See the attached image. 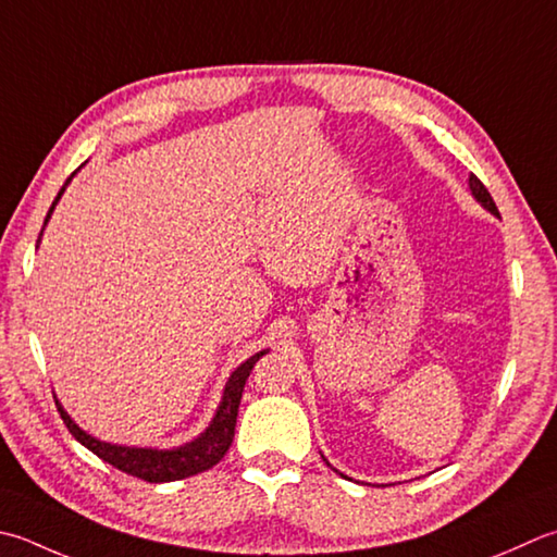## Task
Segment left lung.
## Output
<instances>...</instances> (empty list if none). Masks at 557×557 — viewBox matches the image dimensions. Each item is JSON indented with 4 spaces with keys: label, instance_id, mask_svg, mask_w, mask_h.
<instances>
[{
    "label": "left lung",
    "instance_id": "8db88e82",
    "mask_svg": "<svg viewBox=\"0 0 557 557\" xmlns=\"http://www.w3.org/2000/svg\"><path fill=\"white\" fill-rule=\"evenodd\" d=\"M468 185H471L473 198H475L478 202H481L487 212H493V214H497V216H499V212H497V205H495V200H493V195L487 193V188H485V185L481 183V178L473 176V173H471V178H468ZM323 461H325V459H323ZM325 463H329V461H325ZM329 466H331V463H329Z\"/></svg>",
    "mask_w": 557,
    "mask_h": 557
}]
</instances>
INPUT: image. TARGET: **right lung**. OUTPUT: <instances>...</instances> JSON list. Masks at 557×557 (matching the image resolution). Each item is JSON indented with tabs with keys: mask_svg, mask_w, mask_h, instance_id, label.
I'll return each instance as SVG.
<instances>
[{
	"mask_svg": "<svg viewBox=\"0 0 557 557\" xmlns=\"http://www.w3.org/2000/svg\"><path fill=\"white\" fill-rule=\"evenodd\" d=\"M74 176V173H72ZM72 178H67L70 183ZM64 183V185H67ZM58 193L54 198L50 212L46 216V224L50 220V214L54 210V205L62 198L64 193ZM42 234V232H40ZM268 350L256 352L253 357H248L242 367L234 369V374L228 376L226 386H224V396L220 408H216L214 418L210 422L198 440H193L183 446H176V449H141V446H120V444H108L86 434L79 424H76L64 408L60 406V400H54V406L60 410V418L67 424V430L72 432V437L76 442H82L86 449L94 451L98 459H103L106 463H111L117 471H123L127 475H135L139 481L147 483H171V481H183V478L198 475L207 468H212L224 459V454L228 451L234 440V430H236V416H238V403H242V394L246 386V379L250 376V369L263 357Z\"/></svg>",
	"mask_w": 557,
	"mask_h": 557,
	"instance_id": "right-lung-1",
	"label": "right lung"
}]
</instances>
